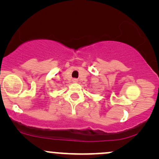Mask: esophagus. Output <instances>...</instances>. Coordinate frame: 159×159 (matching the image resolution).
I'll return each instance as SVG.
<instances>
[{
  "label": "esophagus",
  "instance_id": "obj_1",
  "mask_svg": "<svg viewBox=\"0 0 159 159\" xmlns=\"http://www.w3.org/2000/svg\"><path fill=\"white\" fill-rule=\"evenodd\" d=\"M72 81H73L74 83H77V82H78V79H75H75L72 80Z\"/></svg>",
  "mask_w": 159,
  "mask_h": 159
}]
</instances>
